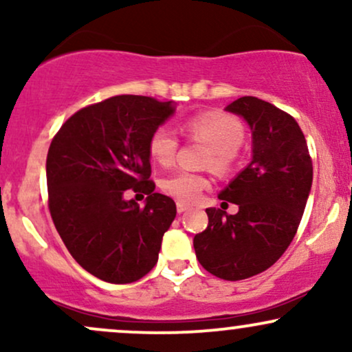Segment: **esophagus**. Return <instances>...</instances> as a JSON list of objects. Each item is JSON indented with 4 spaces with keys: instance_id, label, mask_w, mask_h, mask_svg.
Wrapping results in <instances>:
<instances>
[{
    "instance_id": "34e87169",
    "label": "esophagus",
    "mask_w": 352,
    "mask_h": 352,
    "mask_svg": "<svg viewBox=\"0 0 352 352\" xmlns=\"http://www.w3.org/2000/svg\"><path fill=\"white\" fill-rule=\"evenodd\" d=\"M187 210H188L187 204H184V201H177V212L184 213V212H187Z\"/></svg>"
}]
</instances>
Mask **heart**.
Listing matches in <instances>:
<instances>
[{"label": "heart", "instance_id": "heart-1", "mask_svg": "<svg viewBox=\"0 0 352 352\" xmlns=\"http://www.w3.org/2000/svg\"><path fill=\"white\" fill-rule=\"evenodd\" d=\"M182 132L192 140L208 145L205 162L218 172L232 170L238 160V145L243 140V125L225 112H201L182 122ZM179 151V139L170 129L159 127L148 139V155L160 165L173 164ZM210 180L204 173L188 170L173 172L162 180V188L177 200L192 204L208 188Z\"/></svg>", "mask_w": 352, "mask_h": 352}]
</instances>
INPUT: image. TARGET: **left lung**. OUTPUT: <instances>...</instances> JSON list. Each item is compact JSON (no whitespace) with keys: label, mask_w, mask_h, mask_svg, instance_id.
<instances>
[{"label":"left lung","mask_w":352,"mask_h":352,"mask_svg":"<svg viewBox=\"0 0 352 352\" xmlns=\"http://www.w3.org/2000/svg\"><path fill=\"white\" fill-rule=\"evenodd\" d=\"M227 111L252 129L253 159L218 195L236 204L238 213L207 208L208 227L193 238V248L208 273L238 281L268 270L293 241L313 184V162L288 112L253 96L233 100Z\"/></svg>","instance_id":"obj_1"}]
</instances>
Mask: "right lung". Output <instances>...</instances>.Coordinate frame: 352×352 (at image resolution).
<instances>
[{
    "instance_id": "right-lung-1",
    "label": "right lung",
    "mask_w": 352,
    "mask_h": 352,
    "mask_svg": "<svg viewBox=\"0 0 352 352\" xmlns=\"http://www.w3.org/2000/svg\"><path fill=\"white\" fill-rule=\"evenodd\" d=\"M173 112V100L114 96L71 116L50 145L51 218L67 252L99 280L134 283L159 260L177 207L153 192L148 139ZM131 188L148 195L145 208L123 200Z\"/></svg>"
}]
</instances>
